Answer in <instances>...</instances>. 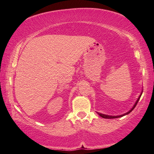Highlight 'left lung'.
<instances>
[{
    "label": "left lung",
    "instance_id": "8db88e82",
    "mask_svg": "<svg viewBox=\"0 0 154 154\" xmlns=\"http://www.w3.org/2000/svg\"><path fill=\"white\" fill-rule=\"evenodd\" d=\"M142 93H143V90H142V92H141V93H140V96H139V97H138V99L136 100V103H134V106H132V109H130L129 111H128L127 112L124 113V114H120V115H118V116H112V115H107V114H102V113H100V112H97V114H99V115L100 117L103 118V119H117V118H120V117H122V116H125V115H127V114H128L129 113L131 112L132 111L134 110V109L135 106H136L137 103H138V101H139V100H140V97H141V96H142Z\"/></svg>",
    "mask_w": 154,
    "mask_h": 154
}]
</instances>
